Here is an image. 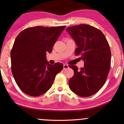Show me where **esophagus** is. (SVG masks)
<instances>
[{"mask_svg":"<svg viewBox=\"0 0 124 124\" xmlns=\"http://www.w3.org/2000/svg\"><path fill=\"white\" fill-rule=\"evenodd\" d=\"M68 68H69V66H68V65H67V64H64L63 69H68Z\"/></svg>","mask_w":124,"mask_h":124,"instance_id":"esophagus-1","label":"esophagus"}]
</instances>
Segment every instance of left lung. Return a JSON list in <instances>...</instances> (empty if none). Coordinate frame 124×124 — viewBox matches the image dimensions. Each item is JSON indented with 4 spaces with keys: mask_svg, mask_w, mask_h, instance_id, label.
<instances>
[{
    "mask_svg": "<svg viewBox=\"0 0 124 124\" xmlns=\"http://www.w3.org/2000/svg\"><path fill=\"white\" fill-rule=\"evenodd\" d=\"M66 31L78 45L75 55L85 62L80 69L69 66L74 71L69 88L78 96H92L103 86L109 72L111 54L108 42L101 31L90 25H73Z\"/></svg>",
    "mask_w": 124,
    "mask_h": 124,
    "instance_id": "left-lung-1",
    "label": "left lung"
}]
</instances>
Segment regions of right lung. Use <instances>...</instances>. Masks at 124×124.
I'll list each match as a JSON object with an SVG mask.
<instances>
[{
	"mask_svg": "<svg viewBox=\"0 0 124 124\" xmlns=\"http://www.w3.org/2000/svg\"><path fill=\"white\" fill-rule=\"evenodd\" d=\"M65 27H29L17 36L10 52L11 67L16 82L23 93L33 97L43 94L63 69L62 63H48L46 52H52Z\"/></svg>",
	"mask_w": 124,
	"mask_h": 124,
	"instance_id": "right-lung-1",
	"label": "right lung"
}]
</instances>
